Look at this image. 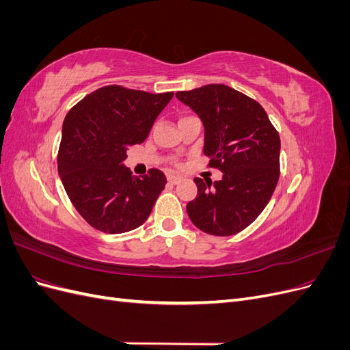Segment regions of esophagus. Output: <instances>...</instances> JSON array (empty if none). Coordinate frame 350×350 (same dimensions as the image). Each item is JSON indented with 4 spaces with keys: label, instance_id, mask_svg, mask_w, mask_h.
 I'll use <instances>...</instances> for the list:
<instances>
[{
    "label": "esophagus",
    "instance_id": "esophagus-1",
    "mask_svg": "<svg viewBox=\"0 0 350 350\" xmlns=\"http://www.w3.org/2000/svg\"><path fill=\"white\" fill-rule=\"evenodd\" d=\"M167 181L171 183V184H174V185H176V184H179L183 181V178L181 176H175V175H169L167 176Z\"/></svg>",
    "mask_w": 350,
    "mask_h": 350
}]
</instances>
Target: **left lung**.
Returning <instances> with one entry per match:
<instances>
[{"label":"left lung","instance_id":"obj_1","mask_svg":"<svg viewBox=\"0 0 350 350\" xmlns=\"http://www.w3.org/2000/svg\"><path fill=\"white\" fill-rule=\"evenodd\" d=\"M176 98L203 121L208 166L224 172L215 184L194 179L198 193L187 213L206 234L235 235L260 216L276 189L279 133L257 100L226 84L178 92Z\"/></svg>","mask_w":350,"mask_h":350}]
</instances>
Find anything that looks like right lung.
Returning a JSON list of instances; mask_svg holds the SVG:
<instances>
[{"label":"right lung","instance_id":"1","mask_svg":"<svg viewBox=\"0 0 350 350\" xmlns=\"http://www.w3.org/2000/svg\"><path fill=\"white\" fill-rule=\"evenodd\" d=\"M174 92L147 93L111 84L92 92L67 113L58 150V172L72 206L105 234L142 226L166 185L159 169L134 178L122 162L142 144Z\"/></svg>","mask_w":350,"mask_h":350}]
</instances>
